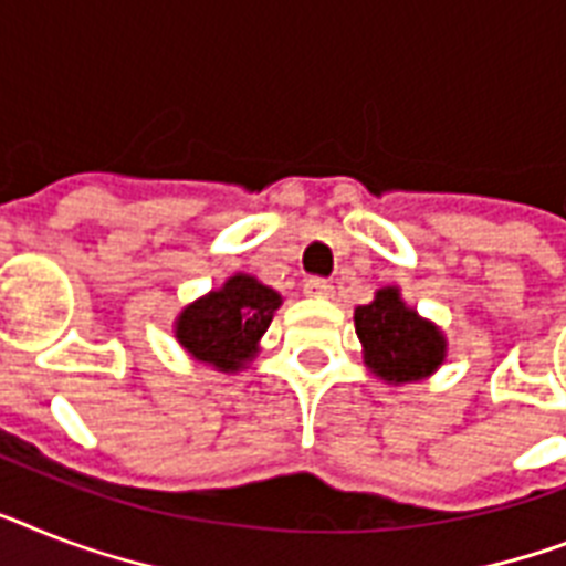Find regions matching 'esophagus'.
<instances>
[{"instance_id": "esophagus-1", "label": "esophagus", "mask_w": 566, "mask_h": 566, "mask_svg": "<svg viewBox=\"0 0 566 566\" xmlns=\"http://www.w3.org/2000/svg\"><path fill=\"white\" fill-rule=\"evenodd\" d=\"M305 293L307 296H331L334 287H331V282H325V279H307Z\"/></svg>"}]
</instances>
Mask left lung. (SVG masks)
Instances as JSON below:
<instances>
[{
    "mask_svg": "<svg viewBox=\"0 0 566 566\" xmlns=\"http://www.w3.org/2000/svg\"><path fill=\"white\" fill-rule=\"evenodd\" d=\"M363 363L375 378L403 387L430 378L448 360L444 331L403 302L401 287H380L369 305L355 307Z\"/></svg>",
    "mask_w": 566,
    "mask_h": 566,
    "instance_id": "1",
    "label": "left lung"
}]
</instances>
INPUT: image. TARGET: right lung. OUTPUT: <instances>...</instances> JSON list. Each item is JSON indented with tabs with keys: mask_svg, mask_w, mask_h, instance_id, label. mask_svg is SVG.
<instances>
[{
	"mask_svg": "<svg viewBox=\"0 0 566 566\" xmlns=\"http://www.w3.org/2000/svg\"><path fill=\"white\" fill-rule=\"evenodd\" d=\"M282 296L255 275L235 273L206 296L188 302L174 319V337L191 360L235 375L261 352Z\"/></svg>",
	"mask_w": 566,
	"mask_h": 566,
	"instance_id": "add662e5",
	"label": "right lung"
}]
</instances>
